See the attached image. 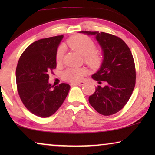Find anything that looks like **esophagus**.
Wrapping results in <instances>:
<instances>
[{
	"label": "esophagus",
	"mask_w": 155,
	"mask_h": 155,
	"mask_svg": "<svg viewBox=\"0 0 155 155\" xmlns=\"http://www.w3.org/2000/svg\"><path fill=\"white\" fill-rule=\"evenodd\" d=\"M84 82H73V83L71 84V86H82L84 85Z\"/></svg>",
	"instance_id": "34e87169"
}]
</instances>
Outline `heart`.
Wrapping results in <instances>:
<instances>
[{"label":"heart","mask_w":155,"mask_h":155,"mask_svg":"<svg viewBox=\"0 0 155 155\" xmlns=\"http://www.w3.org/2000/svg\"><path fill=\"white\" fill-rule=\"evenodd\" d=\"M66 44L75 51L84 56V60L89 65H97L100 61L101 56L95 51L96 45L90 38L84 35H75L67 40ZM64 54V48L60 46L56 54L57 63H61ZM86 73L84 68H68L63 73V78L68 82H79Z\"/></svg>","instance_id":"heart-1"}]
</instances>
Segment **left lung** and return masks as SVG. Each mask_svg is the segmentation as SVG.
Returning <instances> with one entry per match:
<instances>
[{"instance_id": "8db88e82", "label": "left lung", "mask_w": 155, "mask_h": 155, "mask_svg": "<svg viewBox=\"0 0 155 155\" xmlns=\"http://www.w3.org/2000/svg\"><path fill=\"white\" fill-rule=\"evenodd\" d=\"M80 33L94 35L104 53L100 68L92 75L99 84L89 97L90 105L101 115L110 116L121 110L130 99L136 79L135 63L128 45L115 35L99 31H82Z\"/></svg>"}]
</instances>
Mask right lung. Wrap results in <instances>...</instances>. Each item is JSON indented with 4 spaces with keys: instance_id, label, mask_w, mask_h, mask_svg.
<instances>
[{
    "instance_id": "right-lung-1",
    "label": "right lung",
    "mask_w": 155,
    "mask_h": 155,
    "mask_svg": "<svg viewBox=\"0 0 155 155\" xmlns=\"http://www.w3.org/2000/svg\"><path fill=\"white\" fill-rule=\"evenodd\" d=\"M63 35L39 39L31 44L21 55L16 68L19 96L31 113L41 118L53 115L68 94L71 87L48 83V74L56 68L57 48Z\"/></svg>"
}]
</instances>
